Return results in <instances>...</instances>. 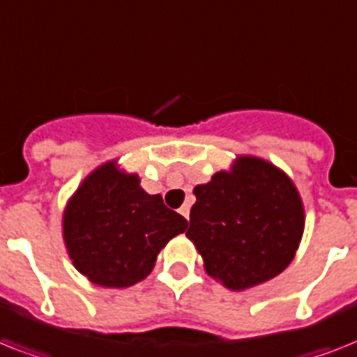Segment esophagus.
I'll list each match as a JSON object with an SVG mask.
<instances>
[{"mask_svg": "<svg viewBox=\"0 0 357 357\" xmlns=\"http://www.w3.org/2000/svg\"><path fill=\"white\" fill-rule=\"evenodd\" d=\"M179 215H181V217H185V218H187V220H189V215H190V207L187 206V204H185V206H181V207H179Z\"/></svg>", "mask_w": 357, "mask_h": 357, "instance_id": "34e87169", "label": "esophagus"}]
</instances>
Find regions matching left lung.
<instances>
[{"label":"left lung","mask_w":357,"mask_h":357,"mask_svg":"<svg viewBox=\"0 0 357 357\" xmlns=\"http://www.w3.org/2000/svg\"><path fill=\"white\" fill-rule=\"evenodd\" d=\"M187 237L211 278L231 291L268 282L287 268L304 234V204L287 174L254 155L195 187Z\"/></svg>","instance_id":"8db88e82"}]
</instances>
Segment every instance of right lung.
Returning <instances> with one entry per match:
<instances>
[{"label":"right lung","mask_w":357,"mask_h":357,"mask_svg":"<svg viewBox=\"0 0 357 357\" xmlns=\"http://www.w3.org/2000/svg\"><path fill=\"white\" fill-rule=\"evenodd\" d=\"M187 220L148 195L137 174L116 159L92 170L63 213V238L74 266L100 287L122 289L144 280L167 243Z\"/></svg>","instance_id":"right-lung-1"}]
</instances>
